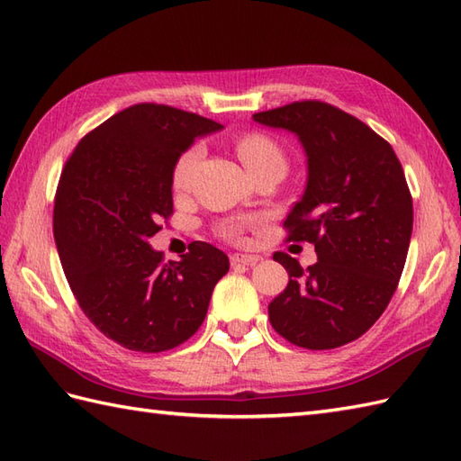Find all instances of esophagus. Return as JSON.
<instances>
[{
	"mask_svg": "<svg viewBox=\"0 0 461 461\" xmlns=\"http://www.w3.org/2000/svg\"><path fill=\"white\" fill-rule=\"evenodd\" d=\"M259 261V256H248V253H233L231 266H248L253 267Z\"/></svg>",
	"mask_w": 461,
	"mask_h": 461,
	"instance_id": "34e87169",
	"label": "esophagus"
}]
</instances>
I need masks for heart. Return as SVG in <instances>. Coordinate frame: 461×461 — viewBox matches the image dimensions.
Masks as SVG:
<instances>
[{
	"label": "heart",
	"mask_w": 461,
	"mask_h": 461,
	"mask_svg": "<svg viewBox=\"0 0 461 461\" xmlns=\"http://www.w3.org/2000/svg\"><path fill=\"white\" fill-rule=\"evenodd\" d=\"M238 154L249 172H256L267 164H285V152L281 150V146L273 140L271 136L263 132L243 134L238 140ZM202 158H203L202 142H194L178 156V160L174 162V168H172V188L176 192H185L190 188L195 168H198ZM253 223H256L253 218L228 220L220 225L218 233L223 240L240 241L243 238V231H246Z\"/></svg>",
	"instance_id": "heart-1"
}]
</instances>
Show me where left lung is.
<instances>
[{
    "label": "left lung",
    "instance_id": "1",
    "mask_svg": "<svg viewBox=\"0 0 461 461\" xmlns=\"http://www.w3.org/2000/svg\"><path fill=\"white\" fill-rule=\"evenodd\" d=\"M295 132L307 154V188L283 228L315 243L307 269L277 251L289 273L269 303L271 327L295 347L329 350L357 340L388 307L412 236V195L398 156L357 116L321 101L253 114Z\"/></svg>",
    "mask_w": 461,
    "mask_h": 461
}]
</instances>
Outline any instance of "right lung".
Segmentation results:
<instances>
[{"label": "right lung", "instance_id": "1", "mask_svg": "<svg viewBox=\"0 0 461 461\" xmlns=\"http://www.w3.org/2000/svg\"><path fill=\"white\" fill-rule=\"evenodd\" d=\"M220 129L168 104H132L83 136L63 166L53 208L59 259L85 315L124 348L162 352L188 340L230 269L205 241L170 263L149 243L174 212V162L195 136Z\"/></svg>", "mask_w": 461, "mask_h": 461}]
</instances>
